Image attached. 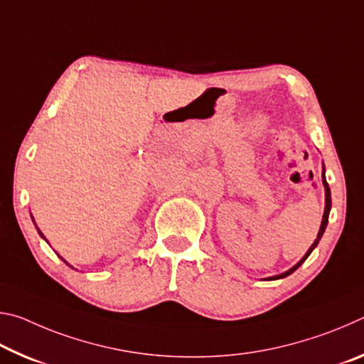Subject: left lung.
I'll list each match as a JSON object with an SVG mask.
<instances>
[{"label":"left lung","instance_id":"obj_1","mask_svg":"<svg viewBox=\"0 0 364 364\" xmlns=\"http://www.w3.org/2000/svg\"><path fill=\"white\" fill-rule=\"evenodd\" d=\"M324 168V167H323ZM323 184H324V189H326V208H324V215H323V221H321V228H319V231H318V237L315 239V242L311 244V247L308 249V252L305 254V257L301 258V260L295 264L294 268H291L289 271H286V273H282V274H279V276H274V278H269V279H279V278H286V276H289V274H292L295 269H297L301 263H304L306 258H308V255L311 254L313 252V249L316 247L318 245V242H319V239H321V236H323V232H324V230H326V226H328V220H329V212H331V189H329V184H328V181H326V176H324V171H323Z\"/></svg>","mask_w":364,"mask_h":364}]
</instances>
